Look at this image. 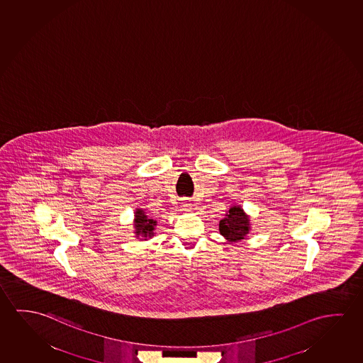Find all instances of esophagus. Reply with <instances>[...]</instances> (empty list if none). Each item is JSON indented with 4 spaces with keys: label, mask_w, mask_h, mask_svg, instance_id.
<instances>
[{
    "label": "esophagus",
    "mask_w": 363,
    "mask_h": 363,
    "mask_svg": "<svg viewBox=\"0 0 363 363\" xmlns=\"http://www.w3.org/2000/svg\"><path fill=\"white\" fill-rule=\"evenodd\" d=\"M181 206L184 207V210H186V211H189V210H191V208H192V203H191L190 200H187V199H184V200H182V202H181Z\"/></svg>",
    "instance_id": "obj_1"
}]
</instances>
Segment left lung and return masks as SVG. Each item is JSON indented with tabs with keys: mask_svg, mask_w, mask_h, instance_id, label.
I'll list each match as a JSON object with an SVG mask.
<instances>
[{
	"mask_svg": "<svg viewBox=\"0 0 363 363\" xmlns=\"http://www.w3.org/2000/svg\"><path fill=\"white\" fill-rule=\"evenodd\" d=\"M220 234L228 242H238L244 240L250 231V218L246 215L242 207L234 205L218 223Z\"/></svg>",
	"mask_w": 363,
	"mask_h": 363,
	"instance_id": "8db88e82",
	"label": "left lung"
}]
</instances>
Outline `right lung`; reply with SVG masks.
<instances>
[{
    "label": "right lung",
    "instance_id": "1",
    "mask_svg": "<svg viewBox=\"0 0 363 363\" xmlns=\"http://www.w3.org/2000/svg\"><path fill=\"white\" fill-rule=\"evenodd\" d=\"M134 234L135 238L140 240H148L152 236H155V228H156L157 221L153 218H150L145 215V210L137 208L134 212Z\"/></svg>",
    "mask_w": 363,
    "mask_h": 363
}]
</instances>
